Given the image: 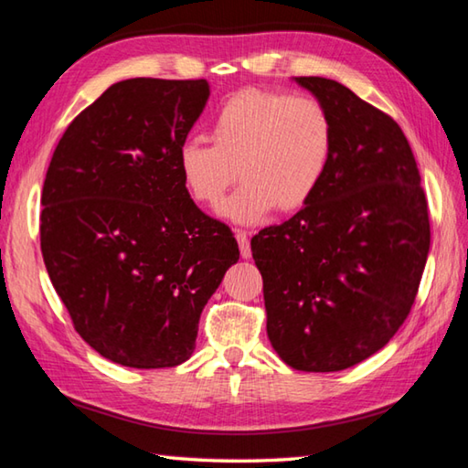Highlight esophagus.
Instances as JSON below:
<instances>
[{
	"label": "esophagus",
	"instance_id": "34e87169",
	"mask_svg": "<svg viewBox=\"0 0 468 468\" xmlns=\"http://www.w3.org/2000/svg\"><path fill=\"white\" fill-rule=\"evenodd\" d=\"M235 237H237V243H239L241 258H243V260L251 258V248H250V237H248V233H245V231H237Z\"/></svg>",
	"mask_w": 468,
	"mask_h": 468
}]
</instances>
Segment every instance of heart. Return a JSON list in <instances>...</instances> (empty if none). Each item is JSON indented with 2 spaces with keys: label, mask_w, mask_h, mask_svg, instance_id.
Instances as JSON below:
<instances>
[{
  "label": "heart",
  "mask_w": 468,
  "mask_h": 468,
  "mask_svg": "<svg viewBox=\"0 0 468 468\" xmlns=\"http://www.w3.org/2000/svg\"><path fill=\"white\" fill-rule=\"evenodd\" d=\"M210 145L184 141L177 172L197 205L215 208L239 172L243 186L220 215L253 225L271 210L294 212L317 192L334 149V124L319 100L282 91L241 90L217 110Z\"/></svg>",
  "instance_id": "heart-1"
}]
</instances>
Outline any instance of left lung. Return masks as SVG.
Instances as JSON below:
<instances>
[{
    "label": "left lung",
    "instance_id": "left-lung-1",
    "mask_svg": "<svg viewBox=\"0 0 468 468\" xmlns=\"http://www.w3.org/2000/svg\"><path fill=\"white\" fill-rule=\"evenodd\" d=\"M329 112L334 149L317 192L261 229L268 337L288 367L335 372L370 358L403 325L430 251L428 200L393 118L325 78H294Z\"/></svg>",
    "mask_w": 468,
    "mask_h": 468
}]
</instances>
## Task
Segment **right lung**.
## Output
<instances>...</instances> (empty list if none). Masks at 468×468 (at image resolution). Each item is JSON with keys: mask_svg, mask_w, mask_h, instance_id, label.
Wrapping results in <instances>:
<instances>
[{"mask_svg": "<svg viewBox=\"0 0 468 468\" xmlns=\"http://www.w3.org/2000/svg\"><path fill=\"white\" fill-rule=\"evenodd\" d=\"M210 96L207 80L134 78L73 118L42 186L40 250L73 327L129 368H169L239 248L186 194L177 149Z\"/></svg>", "mask_w": 468, "mask_h": 468, "instance_id": "obj_1", "label": "right lung"}]
</instances>
